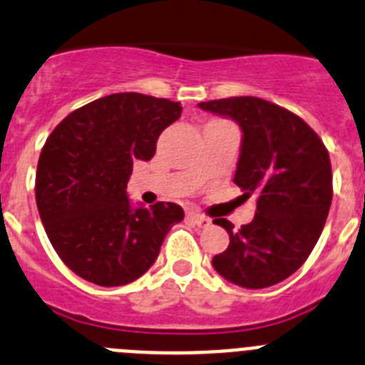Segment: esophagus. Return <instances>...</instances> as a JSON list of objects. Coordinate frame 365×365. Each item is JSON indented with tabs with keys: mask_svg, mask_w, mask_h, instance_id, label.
Wrapping results in <instances>:
<instances>
[{
	"mask_svg": "<svg viewBox=\"0 0 365 365\" xmlns=\"http://www.w3.org/2000/svg\"><path fill=\"white\" fill-rule=\"evenodd\" d=\"M188 221H192L193 225H197V227H208V225H210V219L205 217V215L201 214H195V212H190Z\"/></svg>",
	"mask_w": 365,
	"mask_h": 365,
	"instance_id": "obj_1",
	"label": "esophagus"
}]
</instances>
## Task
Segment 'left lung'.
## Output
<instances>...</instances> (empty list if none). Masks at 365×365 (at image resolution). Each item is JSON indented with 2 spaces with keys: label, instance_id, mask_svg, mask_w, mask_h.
<instances>
[{
  "label": "left lung",
  "instance_id": "left-lung-1",
  "mask_svg": "<svg viewBox=\"0 0 365 365\" xmlns=\"http://www.w3.org/2000/svg\"><path fill=\"white\" fill-rule=\"evenodd\" d=\"M199 108L240 125L234 182L243 197H257L256 215L240 230L228 219H214L230 243L212 265L245 289L276 285L303 265L324 230L333 201L327 150L298 115L256 96L210 100Z\"/></svg>",
  "mask_w": 365,
  "mask_h": 365
}]
</instances>
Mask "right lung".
<instances>
[{
    "mask_svg": "<svg viewBox=\"0 0 365 365\" xmlns=\"http://www.w3.org/2000/svg\"><path fill=\"white\" fill-rule=\"evenodd\" d=\"M180 102L117 93L67 115L49 135L36 172V205L51 245L80 278L120 287L155 263L175 202L133 206V163L150 160L157 138L180 117Z\"/></svg>",
    "mask_w": 365,
    "mask_h": 365,
    "instance_id": "obj_1",
    "label": "right lung"
}]
</instances>
